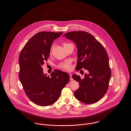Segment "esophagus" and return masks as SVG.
<instances>
[{
    "instance_id": "esophagus-1",
    "label": "esophagus",
    "mask_w": 131,
    "mask_h": 131,
    "mask_svg": "<svg viewBox=\"0 0 131 131\" xmlns=\"http://www.w3.org/2000/svg\"><path fill=\"white\" fill-rule=\"evenodd\" d=\"M69 75H70V80H73V78H72V74H71V73H69Z\"/></svg>"
}]
</instances>
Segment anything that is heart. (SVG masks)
Returning a JSON list of instances; mask_svg holds the SVG:
<instances>
[{
	"mask_svg": "<svg viewBox=\"0 0 131 131\" xmlns=\"http://www.w3.org/2000/svg\"><path fill=\"white\" fill-rule=\"evenodd\" d=\"M70 44L71 43H63L62 45L64 48ZM58 67L62 70H64L66 71H70L72 69L71 62L70 60H66L65 61L60 63L58 65Z\"/></svg>",
	"mask_w": 131,
	"mask_h": 131,
	"instance_id": "1",
	"label": "heart"
}]
</instances>
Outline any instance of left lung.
I'll return each instance as SVG.
<instances>
[{
  "label": "left lung",
  "instance_id": "1",
  "mask_svg": "<svg viewBox=\"0 0 131 131\" xmlns=\"http://www.w3.org/2000/svg\"><path fill=\"white\" fill-rule=\"evenodd\" d=\"M65 37L77 45V71L84 69L88 72L83 79L80 75H73L72 78L78 82L80 86L75 91V97L84 103H94L103 97L109 87L111 70L106 51L92 35L87 32H70L66 33Z\"/></svg>",
  "mask_w": 131,
  "mask_h": 131
}]
</instances>
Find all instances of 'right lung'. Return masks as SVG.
I'll list each match as a JSON object with an SVG mask.
<instances>
[{
  "label": "right lung",
  "instance_id": "right-lung-1",
  "mask_svg": "<svg viewBox=\"0 0 131 131\" xmlns=\"http://www.w3.org/2000/svg\"><path fill=\"white\" fill-rule=\"evenodd\" d=\"M62 33H38L27 42L19 56V79L24 90L32 102L40 106L56 102L70 80L68 73L58 70H54L51 77L47 76L42 67L49 56L52 42Z\"/></svg>",
  "mask_w": 131,
  "mask_h": 131
}]
</instances>
